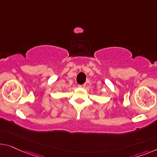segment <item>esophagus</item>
<instances>
[{
	"label": "esophagus",
	"mask_w": 157,
	"mask_h": 157,
	"mask_svg": "<svg viewBox=\"0 0 157 157\" xmlns=\"http://www.w3.org/2000/svg\"><path fill=\"white\" fill-rule=\"evenodd\" d=\"M85 84H83V85H78V86H79V87H81V88H83V87H85Z\"/></svg>",
	"instance_id": "34e87169"
}]
</instances>
